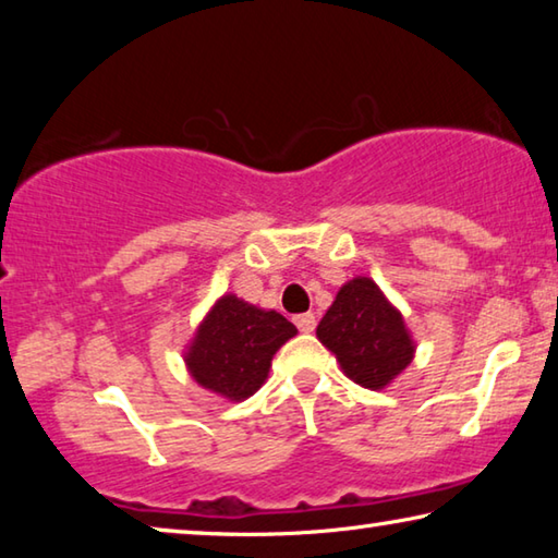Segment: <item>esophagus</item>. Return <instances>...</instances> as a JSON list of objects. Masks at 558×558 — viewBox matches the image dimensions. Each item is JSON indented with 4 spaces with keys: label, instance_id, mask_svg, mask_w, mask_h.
<instances>
[{
    "label": "esophagus",
    "instance_id": "34e87169",
    "mask_svg": "<svg viewBox=\"0 0 558 558\" xmlns=\"http://www.w3.org/2000/svg\"><path fill=\"white\" fill-rule=\"evenodd\" d=\"M295 325H298L300 332H313L315 325H317V319H315L313 313H302V315L295 317Z\"/></svg>",
    "mask_w": 558,
    "mask_h": 558
}]
</instances>
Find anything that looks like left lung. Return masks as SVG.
<instances>
[{
	"mask_svg": "<svg viewBox=\"0 0 558 558\" xmlns=\"http://www.w3.org/2000/svg\"><path fill=\"white\" fill-rule=\"evenodd\" d=\"M317 337L335 352L349 379L364 389H384L413 359L411 337L399 310L369 278H354L317 325Z\"/></svg>",
	"mask_w": 558,
	"mask_h": 558,
	"instance_id": "8db88e82",
	"label": "left lung"
}]
</instances>
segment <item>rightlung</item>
<instances>
[{
  "label": "right lung",
  "instance_id": "obj_1",
  "mask_svg": "<svg viewBox=\"0 0 558 558\" xmlns=\"http://www.w3.org/2000/svg\"><path fill=\"white\" fill-rule=\"evenodd\" d=\"M298 329L276 310H258L233 295L216 302L186 354L204 389L231 401L248 399L266 381L270 359Z\"/></svg>",
  "mask_w": 558,
  "mask_h": 558
}]
</instances>
